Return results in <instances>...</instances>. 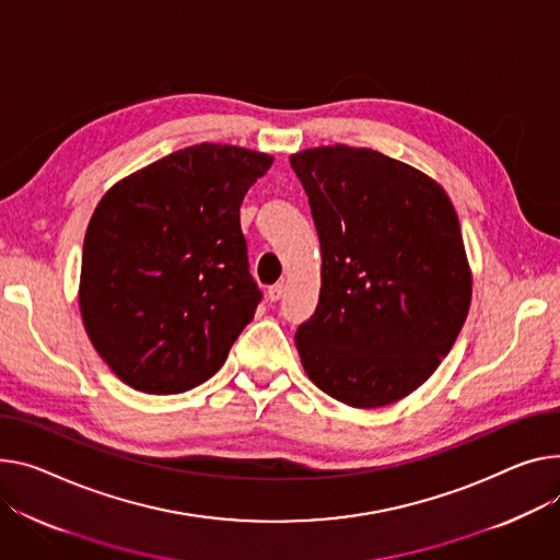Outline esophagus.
<instances>
[{"mask_svg":"<svg viewBox=\"0 0 560 560\" xmlns=\"http://www.w3.org/2000/svg\"><path fill=\"white\" fill-rule=\"evenodd\" d=\"M283 290H285V285H283V283H275V285H270V288H268V300H270V302H279L281 296H283Z\"/></svg>","mask_w":560,"mask_h":560,"instance_id":"obj_1","label":"esophagus"}]
</instances>
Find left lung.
I'll return each instance as SVG.
<instances>
[{
	"mask_svg": "<svg viewBox=\"0 0 560 560\" xmlns=\"http://www.w3.org/2000/svg\"><path fill=\"white\" fill-rule=\"evenodd\" d=\"M322 247L315 315L294 345L308 378L349 407L419 389L466 322L472 275L457 211L423 171L345 143L290 155Z\"/></svg>",
	"mask_w": 560,
	"mask_h": 560,
	"instance_id": "1",
	"label": "left lung"
}]
</instances>
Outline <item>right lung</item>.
<instances>
[{
	"instance_id": "1",
	"label": "right lung",
	"mask_w": 560,
	"mask_h": 560,
	"mask_svg": "<svg viewBox=\"0 0 560 560\" xmlns=\"http://www.w3.org/2000/svg\"><path fill=\"white\" fill-rule=\"evenodd\" d=\"M275 158L196 143L119 179L83 243L79 306L117 378L143 394L194 389L228 360L260 302L241 202Z\"/></svg>"
}]
</instances>
